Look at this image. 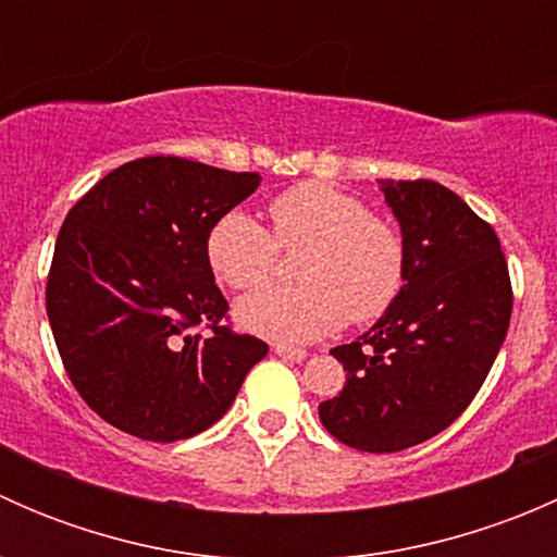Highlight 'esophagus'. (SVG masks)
I'll list each match as a JSON object with an SVG mask.
<instances>
[{
	"mask_svg": "<svg viewBox=\"0 0 557 557\" xmlns=\"http://www.w3.org/2000/svg\"><path fill=\"white\" fill-rule=\"evenodd\" d=\"M274 352H277L283 361H294V363H301L307 358V350H301V347H288V345H274Z\"/></svg>",
	"mask_w": 557,
	"mask_h": 557,
	"instance_id": "34e87169",
	"label": "esophagus"
}]
</instances>
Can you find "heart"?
<instances>
[{"label": "heart", "mask_w": 557, "mask_h": 557, "mask_svg": "<svg viewBox=\"0 0 557 557\" xmlns=\"http://www.w3.org/2000/svg\"><path fill=\"white\" fill-rule=\"evenodd\" d=\"M274 237L232 210L207 237V261L234 290L261 288L277 269L280 247H307L301 285L267 288L237 305L239 325L280 345L307 342L380 318L404 285V245L391 223L369 215L352 196L325 183H301L269 205Z\"/></svg>", "instance_id": "heart-1"}]
</instances>
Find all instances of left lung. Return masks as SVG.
<instances>
[{
	"instance_id": "left-lung-1",
	"label": "left lung",
	"mask_w": 557,
	"mask_h": 557,
	"mask_svg": "<svg viewBox=\"0 0 557 557\" xmlns=\"http://www.w3.org/2000/svg\"><path fill=\"white\" fill-rule=\"evenodd\" d=\"M401 228L404 285L383 318L331 356L339 396L318 407L331 436L363 453L431 440L485 383L512 314L496 232L434 180H380Z\"/></svg>"
}]
</instances>
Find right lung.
Wrapping results in <instances>:
<instances>
[{"label": "right lung", "instance_id": "right-lung-1", "mask_svg": "<svg viewBox=\"0 0 557 557\" xmlns=\"http://www.w3.org/2000/svg\"><path fill=\"white\" fill-rule=\"evenodd\" d=\"M258 185L256 172L150 156L104 174L70 210L48 320L72 385L110 425L190 440L228 412L269 352L221 323L228 305L207 261L212 226Z\"/></svg>", "mask_w": 557, "mask_h": 557}]
</instances>
